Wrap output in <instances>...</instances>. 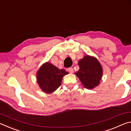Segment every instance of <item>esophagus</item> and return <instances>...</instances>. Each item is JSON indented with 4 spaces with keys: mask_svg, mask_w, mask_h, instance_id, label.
Returning a JSON list of instances; mask_svg holds the SVG:
<instances>
[{
    "mask_svg": "<svg viewBox=\"0 0 131 131\" xmlns=\"http://www.w3.org/2000/svg\"><path fill=\"white\" fill-rule=\"evenodd\" d=\"M68 71L70 73H73V72H74L73 68H69L68 69Z\"/></svg>",
    "mask_w": 131,
    "mask_h": 131,
    "instance_id": "esophagus-1",
    "label": "esophagus"
}]
</instances>
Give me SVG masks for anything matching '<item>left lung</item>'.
Masks as SVG:
<instances>
[{
  "mask_svg": "<svg viewBox=\"0 0 131 131\" xmlns=\"http://www.w3.org/2000/svg\"><path fill=\"white\" fill-rule=\"evenodd\" d=\"M78 65L80 69L74 74L83 87L92 90L98 86L103 76V68L97 58L87 55L80 59Z\"/></svg>",
  "mask_w": 131,
  "mask_h": 131,
  "instance_id": "obj_1",
  "label": "left lung"
}]
</instances>
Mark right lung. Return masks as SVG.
Here are the masks:
<instances>
[{"label":"right lung","mask_w":131,"mask_h":131,"mask_svg":"<svg viewBox=\"0 0 131 131\" xmlns=\"http://www.w3.org/2000/svg\"><path fill=\"white\" fill-rule=\"evenodd\" d=\"M69 73L64 69H59L48 62L43 63L36 73L37 84L41 91L51 94L61 85L63 77Z\"/></svg>","instance_id":"1"}]
</instances>
